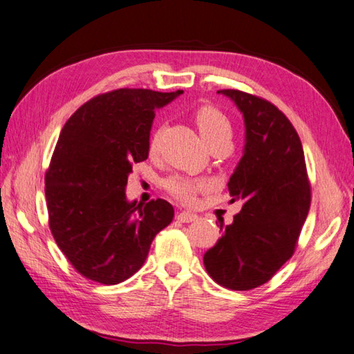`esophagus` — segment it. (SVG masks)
<instances>
[{
    "mask_svg": "<svg viewBox=\"0 0 354 354\" xmlns=\"http://www.w3.org/2000/svg\"><path fill=\"white\" fill-rule=\"evenodd\" d=\"M178 221L181 223H192L198 220V216L195 214H190V212H181V214H178Z\"/></svg>",
    "mask_w": 354,
    "mask_h": 354,
    "instance_id": "obj_1",
    "label": "esophagus"
}]
</instances>
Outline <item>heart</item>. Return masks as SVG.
<instances>
[{"mask_svg": "<svg viewBox=\"0 0 354 354\" xmlns=\"http://www.w3.org/2000/svg\"><path fill=\"white\" fill-rule=\"evenodd\" d=\"M195 122L201 138L210 149L215 145H230L232 138V125L226 114L221 110L203 105L195 111ZM160 131H155L150 139V153H156L159 147ZM209 187V181L204 178H189V176H173L165 181V189L171 196L183 203H194L199 192Z\"/></svg>", "mask_w": 354, "mask_h": 354, "instance_id": "b5f03b06", "label": "heart"}]
</instances>
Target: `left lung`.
<instances>
[{"instance_id":"1","label":"left lung","mask_w":354,"mask_h":354,"mask_svg":"<svg viewBox=\"0 0 354 354\" xmlns=\"http://www.w3.org/2000/svg\"><path fill=\"white\" fill-rule=\"evenodd\" d=\"M244 118L243 158L230 176V201H241L232 224L204 254L205 271L218 285L248 291L291 259L311 204L304 147L277 106L257 95L221 89Z\"/></svg>"}]
</instances>
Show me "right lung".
Instances as JSON below:
<instances>
[{"label": "right lung", "mask_w": 354, "mask_h": 354, "mask_svg": "<svg viewBox=\"0 0 354 354\" xmlns=\"http://www.w3.org/2000/svg\"><path fill=\"white\" fill-rule=\"evenodd\" d=\"M183 91L120 88L82 105L63 127L44 176L49 227L77 272L118 285L142 268L175 215L165 199L128 201L133 165L149 158L159 108Z\"/></svg>", "instance_id": "add662e5"}]
</instances>
